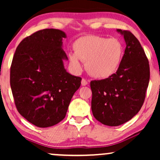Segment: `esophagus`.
I'll use <instances>...</instances> for the list:
<instances>
[{
	"label": "esophagus",
	"instance_id": "obj_1",
	"mask_svg": "<svg viewBox=\"0 0 160 160\" xmlns=\"http://www.w3.org/2000/svg\"><path fill=\"white\" fill-rule=\"evenodd\" d=\"M87 84H88L87 81L85 79V78H82V86H86Z\"/></svg>",
	"mask_w": 160,
	"mask_h": 160
}]
</instances>
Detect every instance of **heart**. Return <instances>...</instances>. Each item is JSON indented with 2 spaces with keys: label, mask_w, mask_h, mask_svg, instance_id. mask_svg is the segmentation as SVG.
Here are the masks:
<instances>
[{
  "label": "heart",
  "mask_w": 160,
  "mask_h": 160,
  "mask_svg": "<svg viewBox=\"0 0 160 160\" xmlns=\"http://www.w3.org/2000/svg\"><path fill=\"white\" fill-rule=\"evenodd\" d=\"M74 54H69L70 64L76 71L82 70L80 61L87 62L88 73L93 77L107 78L117 73L124 54L119 38L88 35L73 43Z\"/></svg>",
  "instance_id": "b5f03b06"
}]
</instances>
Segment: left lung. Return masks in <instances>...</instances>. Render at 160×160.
I'll use <instances>...</instances> for the list:
<instances>
[{"label":"left lung","instance_id":"obj_1","mask_svg":"<svg viewBox=\"0 0 160 160\" xmlns=\"http://www.w3.org/2000/svg\"><path fill=\"white\" fill-rule=\"evenodd\" d=\"M117 31L126 42L119 69L111 77L90 82L93 116L108 126L121 125L138 113L150 78L148 58L139 41L129 30Z\"/></svg>","mask_w":160,"mask_h":160}]
</instances>
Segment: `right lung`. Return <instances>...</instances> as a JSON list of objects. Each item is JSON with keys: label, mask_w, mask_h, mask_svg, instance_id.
Here are the masks:
<instances>
[{"label": "right lung", "mask_w": 160, "mask_h": 160, "mask_svg": "<svg viewBox=\"0 0 160 160\" xmlns=\"http://www.w3.org/2000/svg\"><path fill=\"white\" fill-rule=\"evenodd\" d=\"M58 29H43L26 37L15 51L10 85L17 111L38 128H48L64 119L82 78L68 73L63 60L62 38Z\"/></svg>", "instance_id": "right-lung-1"}]
</instances>
